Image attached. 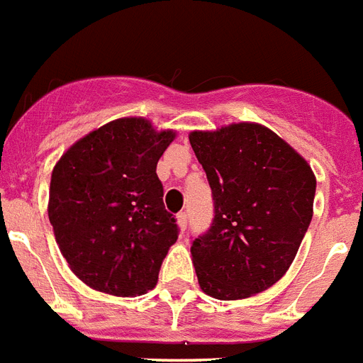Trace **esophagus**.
<instances>
[{
    "label": "esophagus",
    "mask_w": 363,
    "mask_h": 363,
    "mask_svg": "<svg viewBox=\"0 0 363 363\" xmlns=\"http://www.w3.org/2000/svg\"><path fill=\"white\" fill-rule=\"evenodd\" d=\"M178 227L182 228V230L187 228V213H185V211H179L178 213Z\"/></svg>",
    "instance_id": "1"
}]
</instances>
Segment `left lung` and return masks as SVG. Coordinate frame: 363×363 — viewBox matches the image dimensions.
<instances>
[{
    "label": "left lung",
    "mask_w": 363,
    "mask_h": 363,
    "mask_svg": "<svg viewBox=\"0 0 363 363\" xmlns=\"http://www.w3.org/2000/svg\"><path fill=\"white\" fill-rule=\"evenodd\" d=\"M210 182L216 216L191 245L200 289L217 300H243L286 274L313 217L317 178L272 129L240 121L191 131Z\"/></svg>",
    "instance_id": "obj_1"
}]
</instances>
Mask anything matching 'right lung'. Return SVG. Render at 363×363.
<instances>
[{"mask_svg":"<svg viewBox=\"0 0 363 363\" xmlns=\"http://www.w3.org/2000/svg\"><path fill=\"white\" fill-rule=\"evenodd\" d=\"M176 131L120 118L82 136L52 170L48 219L78 279L112 296L157 285L178 225L164 210L157 161Z\"/></svg>","mask_w":363,"mask_h":363,"instance_id":"right-lung-1","label":"right lung"}]
</instances>
